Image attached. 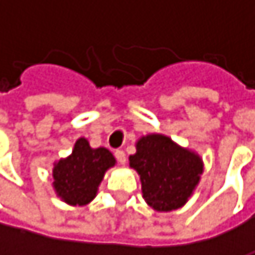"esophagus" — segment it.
<instances>
[{"instance_id":"1","label":"esophagus","mask_w":255,"mask_h":255,"mask_svg":"<svg viewBox=\"0 0 255 255\" xmlns=\"http://www.w3.org/2000/svg\"><path fill=\"white\" fill-rule=\"evenodd\" d=\"M115 156H116V159H118V162H119L121 165H124V163L127 162V156H125V153H124L122 150H116V151H115Z\"/></svg>"}]
</instances>
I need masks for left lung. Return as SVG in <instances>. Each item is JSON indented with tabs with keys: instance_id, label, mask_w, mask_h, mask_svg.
I'll return each mask as SVG.
<instances>
[{
	"instance_id": "1",
	"label": "left lung",
	"mask_w": 255,
	"mask_h": 255,
	"mask_svg": "<svg viewBox=\"0 0 255 255\" xmlns=\"http://www.w3.org/2000/svg\"><path fill=\"white\" fill-rule=\"evenodd\" d=\"M128 160L140 177L145 202L159 213L183 207L203 173V160L196 151L159 133L139 137Z\"/></svg>"
}]
</instances>
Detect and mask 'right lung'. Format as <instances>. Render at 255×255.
I'll list each match as a JSON object with an SVG mask.
<instances>
[{
    "mask_svg": "<svg viewBox=\"0 0 255 255\" xmlns=\"http://www.w3.org/2000/svg\"><path fill=\"white\" fill-rule=\"evenodd\" d=\"M116 159L110 150L92 148L89 140L79 137L72 154L53 163V190L56 196L72 207L89 205L98 194V188Z\"/></svg>",
    "mask_w": 255,
    "mask_h": 255,
    "instance_id": "right-lung-1",
    "label": "right lung"
}]
</instances>
